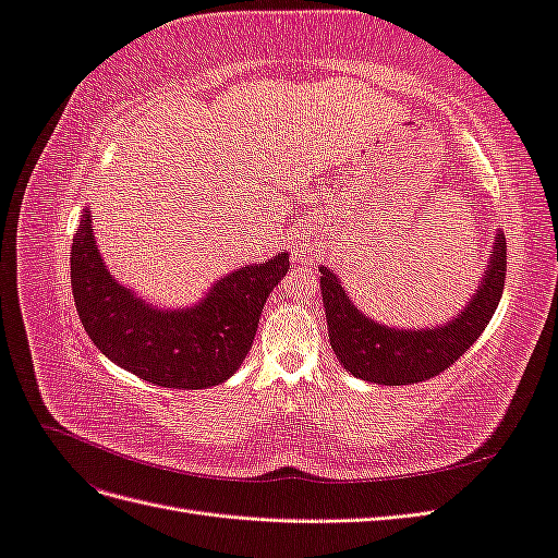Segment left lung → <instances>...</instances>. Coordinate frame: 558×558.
I'll return each mask as SVG.
<instances>
[{
    "label": "left lung",
    "mask_w": 558,
    "mask_h": 558,
    "mask_svg": "<svg viewBox=\"0 0 558 558\" xmlns=\"http://www.w3.org/2000/svg\"><path fill=\"white\" fill-rule=\"evenodd\" d=\"M320 295L328 318V337L337 361L353 377L384 386L416 384L437 377L477 342L498 310L508 272V246L496 234L492 260L477 293L449 324L426 330H398L361 314L328 267H320Z\"/></svg>",
    "instance_id": "1"
}]
</instances>
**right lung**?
Wrapping results in <instances>:
<instances>
[{
    "label": "right lung",
    "mask_w": 558,
    "mask_h": 558,
    "mask_svg": "<svg viewBox=\"0 0 558 558\" xmlns=\"http://www.w3.org/2000/svg\"><path fill=\"white\" fill-rule=\"evenodd\" d=\"M289 267V253L281 251L218 279L199 305L165 312L109 275L90 211H83L72 242V293L83 328L107 359L154 386L195 391L238 373L265 300Z\"/></svg>",
    "instance_id": "obj_1"
}]
</instances>
